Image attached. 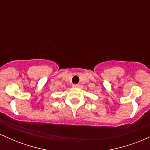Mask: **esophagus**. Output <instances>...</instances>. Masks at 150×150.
<instances>
[{
    "label": "esophagus",
    "instance_id": "esophagus-1",
    "mask_svg": "<svg viewBox=\"0 0 150 150\" xmlns=\"http://www.w3.org/2000/svg\"><path fill=\"white\" fill-rule=\"evenodd\" d=\"M79 87H80V85H73V87H74V88H78Z\"/></svg>",
    "mask_w": 150,
    "mask_h": 150
}]
</instances>
